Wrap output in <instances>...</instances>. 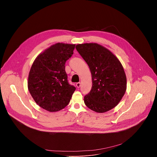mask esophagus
<instances>
[{
	"instance_id": "obj_1",
	"label": "esophagus",
	"mask_w": 157,
	"mask_h": 157,
	"mask_svg": "<svg viewBox=\"0 0 157 157\" xmlns=\"http://www.w3.org/2000/svg\"><path fill=\"white\" fill-rule=\"evenodd\" d=\"M76 86H77V87H78V88H79V87H80V86H81V82H77V83H76Z\"/></svg>"
}]
</instances>
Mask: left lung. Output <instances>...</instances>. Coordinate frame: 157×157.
<instances>
[{
	"label": "left lung",
	"instance_id": "left-lung-1",
	"mask_svg": "<svg viewBox=\"0 0 157 157\" xmlns=\"http://www.w3.org/2000/svg\"><path fill=\"white\" fill-rule=\"evenodd\" d=\"M76 48L87 63L92 75V88L84 98V104L99 113L114 108L127 88L121 63L113 53L98 43L78 44Z\"/></svg>",
	"mask_w": 157,
	"mask_h": 157
}]
</instances>
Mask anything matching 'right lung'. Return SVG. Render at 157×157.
Instances as JSON below:
<instances>
[{
  "label": "right lung",
  "instance_id": "obj_1",
  "mask_svg": "<svg viewBox=\"0 0 157 157\" xmlns=\"http://www.w3.org/2000/svg\"><path fill=\"white\" fill-rule=\"evenodd\" d=\"M75 44L58 43L35 59L28 79V89L36 103L49 112L68 105L76 87L70 85L65 71L66 61L71 57Z\"/></svg>",
  "mask_w": 157,
  "mask_h": 157
}]
</instances>
